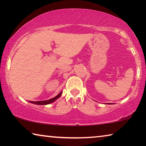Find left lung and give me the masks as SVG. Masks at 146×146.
Wrapping results in <instances>:
<instances>
[{
	"instance_id": "1",
	"label": "left lung",
	"mask_w": 146,
	"mask_h": 146,
	"mask_svg": "<svg viewBox=\"0 0 146 146\" xmlns=\"http://www.w3.org/2000/svg\"><path fill=\"white\" fill-rule=\"evenodd\" d=\"M113 104L111 103V104Z\"/></svg>"
}]
</instances>
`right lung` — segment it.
<instances>
[{
    "label": "right lung",
    "instance_id": "1",
    "mask_svg": "<svg viewBox=\"0 0 146 146\" xmlns=\"http://www.w3.org/2000/svg\"><path fill=\"white\" fill-rule=\"evenodd\" d=\"M62 93V91L60 93L58 94V95H56V97H53V98H51V99L47 100L35 101V102H34V101H29V102H31L32 104H36V105H47V104H51V103H52L53 102H55L56 100H57L58 98L61 96Z\"/></svg>",
    "mask_w": 146,
    "mask_h": 146
}]
</instances>
